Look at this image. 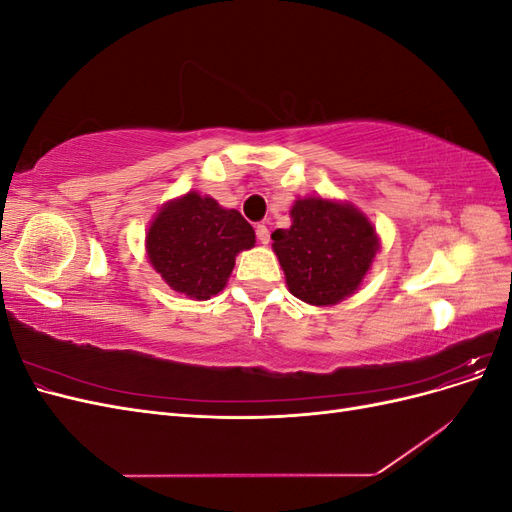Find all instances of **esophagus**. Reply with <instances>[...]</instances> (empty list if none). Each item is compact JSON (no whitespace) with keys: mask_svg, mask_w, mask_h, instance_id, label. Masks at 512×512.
Segmentation results:
<instances>
[{"mask_svg":"<svg viewBox=\"0 0 512 512\" xmlns=\"http://www.w3.org/2000/svg\"><path fill=\"white\" fill-rule=\"evenodd\" d=\"M256 239H258L262 245H267V243L271 241V232H269V228H267L265 224H258V226H256Z\"/></svg>","mask_w":512,"mask_h":512,"instance_id":"esophagus-1","label":"esophagus"}]
</instances>
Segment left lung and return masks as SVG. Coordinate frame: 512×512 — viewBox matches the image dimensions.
<instances>
[{
  "instance_id": "obj_1",
  "label": "left lung",
  "mask_w": 512,
  "mask_h": 512,
  "mask_svg": "<svg viewBox=\"0 0 512 512\" xmlns=\"http://www.w3.org/2000/svg\"><path fill=\"white\" fill-rule=\"evenodd\" d=\"M290 215L292 226L271 235L288 290L312 305L346 299L376 256L374 226L354 207L324 198L297 200Z\"/></svg>"
}]
</instances>
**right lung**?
<instances>
[{
    "label": "right lung",
    "mask_w": 512,
    "mask_h": 512,
    "mask_svg": "<svg viewBox=\"0 0 512 512\" xmlns=\"http://www.w3.org/2000/svg\"><path fill=\"white\" fill-rule=\"evenodd\" d=\"M254 243V228L237 209H222L213 198L190 192L153 220L147 254L170 288L205 301L226 286L235 256Z\"/></svg>",
    "instance_id": "add662e5"
}]
</instances>
